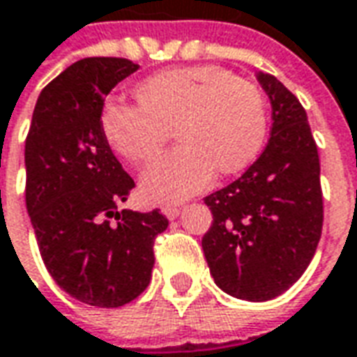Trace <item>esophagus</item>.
<instances>
[{
  "instance_id": "34e87169",
  "label": "esophagus",
  "mask_w": 357,
  "mask_h": 357,
  "mask_svg": "<svg viewBox=\"0 0 357 357\" xmlns=\"http://www.w3.org/2000/svg\"><path fill=\"white\" fill-rule=\"evenodd\" d=\"M161 213H163L167 218H176L178 215H181V209H178L176 205H165V207L161 209Z\"/></svg>"
}]
</instances>
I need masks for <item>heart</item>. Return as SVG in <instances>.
Listing matches in <instances>:
<instances>
[{
  "label": "heart",
  "mask_w": 357,
  "mask_h": 357,
  "mask_svg": "<svg viewBox=\"0 0 357 357\" xmlns=\"http://www.w3.org/2000/svg\"><path fill=\"white\" fill-rule=\"evenodd\" d=\"M140 104L110 102L102 131L112 150L129 163H146L176 137L182 146L140 176L150 202L173 204L194 196L217 175L249 167L268 131L264 93L257 83L218 66L163 70L137 87Z\"/></svg>",
  "instance_id": "b5f03b06"
}]
</instances>
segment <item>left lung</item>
I'll list each match as a JSON object with an SVG mask.
<instances>
[{"label":"left lung","mask_w":357,"mask_h":357,"mask_svg":"<svg viewBox=\"0 0 357 357\" xmlns=\"http://www.w3.org/2000/svg\"><path fill=\"white\" fill-rule=\"evenodd\" d=\"M257 77L272 102L270 140L238 181L204 199L213 225L202 247L218 287L264 303L287 291L310 264L321 238L324 194L303 104L274 75Z\"/></svg>","instance_id":"1"}]
</instances>
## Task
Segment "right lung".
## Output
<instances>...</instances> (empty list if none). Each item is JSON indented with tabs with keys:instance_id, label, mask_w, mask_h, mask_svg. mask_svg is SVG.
I'll list each match as a JSON object with an SVG mask.
<instances>
[{
	"instance_id": "obj_1",
	"label": "right lung",
	"mask_w": 357,
	"mask_h": 357,
	"mask_svg": "<svg viewBox=\"0 0 357 357\" xmlns=\"http://www.w3.org/2000/svg\"><path fill=\"white\" fill-rule=\"evenodd\" d=\"M139 70L129 59L91 56L47 83L26 137V209L41 259L79 303L119 308L148 287L160 209L119 211L135 181L102 131L104 98Z\"/></svg>"
}]
</instances>
